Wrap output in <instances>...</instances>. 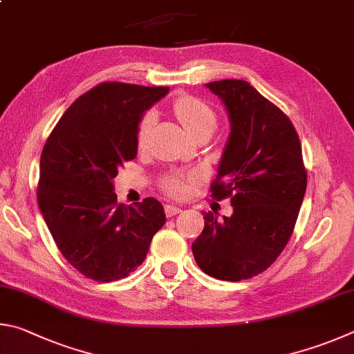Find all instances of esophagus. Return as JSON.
<instances>
[{"label":"esophagus","instance_id":"1","mask_svg":"<svg viewBox=\"0 0 354 354\" xmlns=\"http://www.w3.org/2000/svg\"><path fill=\"white\" fill-rule=\"evenodd\" d=\"M182 212L180 207H176V205H165V213L167 218H171V216H176Z\"/></svg>","mask_w":354,"mask_h":354}]
</instances>
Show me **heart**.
<instances>
[{
    "label": "heart",
    "mask_w": 354,
    "mask_h": 354,
    "mask_svg": "<svg viewBox=\"0 0 354 354\" xmlns=\"http://www.w3.org/2000/svg\"><path fill=\"white\" fill-rule=\"evenodd\" d=\"M172 111L180 121L185 130L194 138H199L202 135H212L214 132L216 126H218V115L216 111L209 107L201 99L194 96H180L172 102ZM155 122L153 111H146L142 115L141 121L138 124V132H136V140H138V146H142L147 140L149 133H151L152 126ZM163 188L167 194L180 197L187 193V183L183 178L171 177L166 178L163 182Z\"/></svg>",
    "instance_id": "b5f03b06"
}]
</instances>
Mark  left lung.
Returning a JSON list of instances; mask_svg holds the SVG:
<instances>
[{
  "label": "left lung",
  "mask_w": 354,
  "mask_h": 354,
  "mask_svg": "<svg viewBox=\"0 0 354 354\" xmlns=\"http://www.w3.org/2000/svg\"><path fill=\"white\" fill-rule=\"evenodd\" d=\"M225 104L230 136L212 197H230L233 214L203 213L205 227L193 255L207 275L241 281L280 257L294 232L306 191L301 145L289 118L245 80L207 84Z\"/></svg>",
  "instance_id": "left-lung-1"
}]
</instances>
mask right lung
<instances>
[{"label":"right lung","mask_w":354,"mask_h":354,"mask_svg":"<svg viewBox=\"0 0 354 354\" xmlns=\"http://www.w3.org/2000/svg\"><path fill=\"white\" fill-rule=\"evenodd\" d=\"M169 86L102 82L55 124L40 158L37 201L55 245L95 281L121 280L142 264L165 225L163 205L146 197L116 202L113 178L138 151V124Z\"/></svg>","instance_id":"1"}]
</instances>
